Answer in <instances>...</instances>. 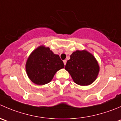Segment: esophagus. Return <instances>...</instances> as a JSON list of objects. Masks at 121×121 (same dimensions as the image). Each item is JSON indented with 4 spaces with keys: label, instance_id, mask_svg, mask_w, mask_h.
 Instances as JSON below:
<instances>
[{
    "label": "esophagus",
    "instance_id": "34e87169",
    "mask_svg": "<svg viewBox=\"0 0 121 121\" xmlns=\"http://www.w3.org/2000/svg\"><path fill=\"white\" fill-rule=\"evenodd\" d=\"M63 63H64V65H65V64H66V63H67L66 60H63Z\"/></svg>",
    "mask_w": 121,
    "mask_h": 121
}]
</instances>
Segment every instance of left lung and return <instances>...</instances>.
Here are the masks:
<instances>
[{"instance_id": "obj_1", "label": "left lung", "mask_w": 121, "mask_h": 121, "mask_svg": "<svg viewBox=\"0 0 121 121\" xmlns=\"http://www.w3.org/2000/svg\"><path fill=\"white\" fill-rule=\"evenodd\" d=\"M65 69L76 84L87 86L96 80L99 73V66L93 55L85 50H77L70 56Z\"/></svg>"}]
</instances>
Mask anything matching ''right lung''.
I'll use <instances>...</instances> for the list:
<instances>
[{"instance_id":"obj_1","label":"right lung","mask_w":121,"mask_h":121,"mask_svg":"<svg viewBox=\"0 0 121 121\" xmlns=\"http://www.w3.org/2000/svg\"><path fill=\"white\" fill-rule=\"evenodd\" d=\"M64 67L58 55L48 47L40 46L31 53L26 63L28 77L35 84L43 85L51 81L58 70Z\"/></svg>"}]
</instances>
